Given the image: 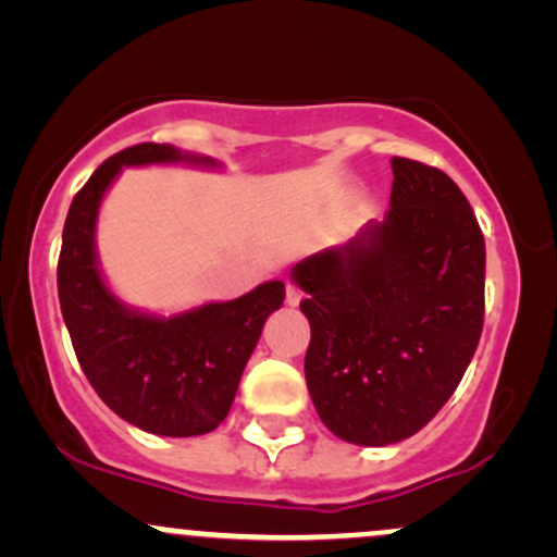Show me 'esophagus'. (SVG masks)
I'll list each match as a JSON object with an SVG mask.
<instances>
[{
    "instance_id": "obj_1",
    "label": "esophagus",
    "mask_w": 557,
    "mask_h": 557,
    "mask_svg": "<svg viewBox=\"0 0 557 557\" xmlns=\"http://www.w3.org/2000/svg\"><path fill=\"white\" fill-rule=\"evenodd\" d=\"M285 304L287 306H298L300 304V290L296 285H287V290H285Z\"/></svg>"
}]
</instances>
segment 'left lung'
<instances>
[{"mask_svg":"<svg viewBox=\"0 0 557 557\" xmlns=\"http://www.w3.org/2000/svg\"><path fill=\"white\" fill-rule=\"evenodd\" d=\"M382 222L293 267L311 324L319 419L354 445L400 443L456 393L484 322V235L443 170L393 157Z\"/></svg>","mask_w":557,"mask_h":557,"instance_id":"8db88e82","label":"left lung"}]
</instances>
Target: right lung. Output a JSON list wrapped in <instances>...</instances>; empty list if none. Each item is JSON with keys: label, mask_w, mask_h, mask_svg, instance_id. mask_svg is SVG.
<instances>
[{"label": "right lung", "mask_w": 557, "mask_h": 557, "mask_svg": "<svg viewBox=\"0 0 557 557\" xmlns=\"http://www.w3.org/2000/svg\"><path fill=\"white\" fill-rule=\"evenodd\" d=\"M175 162L220 168L212 157L183 154L170 144H138L88 177L62 230L57 290L75 356L99 398L138 430L196 437L225 421L267 317L283 306L285 285L270 280L235 300L175 317L136 311L114 296L96 259L101 198L123 168Z\"/></svg>", "instance_id": "add662e5"}]
</instances>
